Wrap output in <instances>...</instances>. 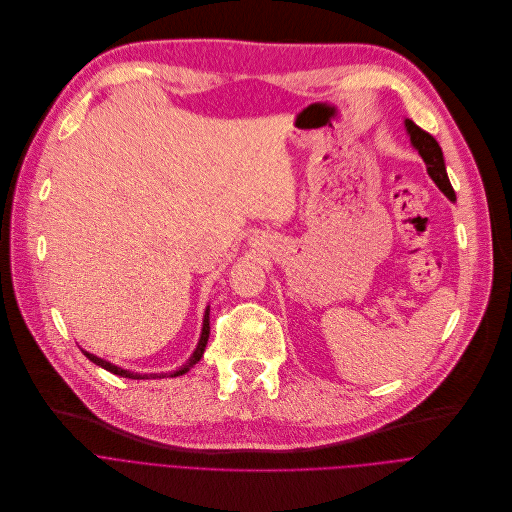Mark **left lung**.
Returning a JSON list of instances; mask_svg holds the SVG:
<instances>
[{
	"mask_svg": "<svg viewBox=\"0 0 512 512\" xmlns=\"http://www.w3.org/2000/svg\"><path fill=\"white\" fill-rule=\"evenodd\" d=\"M405 129H407V135H410V141L412 145L418 149V153L422 155L426 167H428V173L430 177L434 179V183L440 187V191L450 199L454 201L456 195H454V189L450 185V179H448V173H446V165H444V155H442V149L438 145V141L426 133L424 129H420L414 121L405 119Z\"/></svg>",
	"mask_w": 512,
	"mask_h": 512,
	"instance_id": "obj_1",
	"label": "left lung"
}]
</instances>
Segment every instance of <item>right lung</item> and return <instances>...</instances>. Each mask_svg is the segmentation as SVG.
<instances>
[{
	"mask_svg": "<svg viewBox=\"0 0 512 512\" xmlns=\"http://www.w3.org/2000/svg\"><path fill=\"white\" fill-rule=\"evenodd\" d=\"M208 339H210V306L206 309V315H203V327H201L199 343H197L193 355L187 359V363H185L183 367H179V369L173 371V373H145V375H141V373H133V371L121 369V367H117V365H113V363H109V361H105V359H100V357H96V355H92V353H88V351H82V353H84L92 363H96L98 367L107 369V371H111V373H115V375H119V377H129V379H157V377H159V379H163V377H177V375L187 373V371L203 357V351H206Z\"/></svg>",
	"mask_w": 512,
	"mask_h": 512,
	"instance_id": "right-lung-1",
	"label": "right lung"
}]
</instances>
